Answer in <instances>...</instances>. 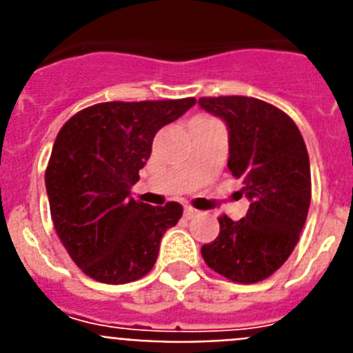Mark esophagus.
I'll use <instances>...</instances> for the list:
<instances>
[{
    "instance_id": "1",
    "label": "esophagus",
    "mask_w": 353,
    "mask_h": 353,
    "mask_svg": "<svg viewBox=\"0 0 353 353\" xmlns=\"http://www.w3.org/2000/svg\"><path fill=\"white\" fill-rule=\"evenodd\" d=\"M183 215H185L187 219H194V217H198L199 215V212L194 210V208H191V207H185L183 208Z\"/></svg>"
}]
</instances>
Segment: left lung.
Masks as SVG:
<instances>
[{
  "label": "left lung",
  "instance_id": "1",
  "mask_svg": "<svg viewBox=\"0 0 353 353\" xmlns=\"http://www.w3.org/2000/svg\"><path fill=\"white\" fill-rule=\"evenodd\" d=\"M199 108L228 127V168L251 201L245 217L221 215L219 236L201 248L212 270L235 283L272 276L292 254L311 203L310 155L292 118L252 97H203Z\"/></svg>",
  "mask_w": 353,
  "mask_h": 353
}]
</instances>
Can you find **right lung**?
Returning <instances> with one entry per match:
<instances>
[{"label":"right lung","instance_id":"add662e5","mask_svg":"<svg viewBox=\"0 0 353 353\" xmlns=\"http://www.w3.org/2000/svg\"><path fill=\"white\" fill-rule=\"evenodd\" d=\"M196 99L102 102L61 127L46 171L56 233L74 263L99 283L123 285L152 270L182 205L152 207L130 196L155 134Z\"/></svg>","mask_w":353,"mask_h":353}]
</instances>
